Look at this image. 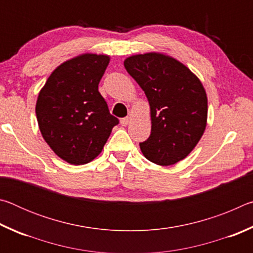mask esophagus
I'll list each match as a JSON object with an SVG mask.
<instances>
[{
  "label": "esophagus",
  "instance_id": "34e87169",
  "mask_svg": "<svg viewBox=\"0 0 253 253\" xmlns=\"http://www.w3.org/2000/svg\"><path fill=\"white\" fill-rule=\"evenodd\" d=\"M130 122V117H125V118H122L121 119V125L122 126H127L128 124Z\"/></svg>",
  "mask_w": 253,
  "mask_h": 253
}]
</instances>
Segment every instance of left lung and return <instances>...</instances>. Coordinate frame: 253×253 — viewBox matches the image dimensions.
Listing matches in <instances>:
<instances>
[{"label":"left lung","instance_id":"obj_1","mask_svg":"<svg viewBox=\"0 0 253 253\" xmlns=\"http://www.w3.org/2000/svg\"><path fill=\"white\" fill-rule=\"evenodd\" d=\"M151 107V136L142 153L157 165L169 166L192 152L207 127L208 98L198 77L176 59L151 52L124 61Z\"/></svg>","mask_w":253,"mask_h":253}]
</instances>
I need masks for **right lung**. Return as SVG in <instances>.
Instances as JSON below:
<instances>
[{
  "instance_id": "right-lung-1",
  "label": "right lung",
  "mask_w": 253,
  "mask_h": 253,
  "mask_svg": "<svg viewBox=\"0 0 253 253\" xmlns=\"http://www.w3.org/2000/svg\"><path fill=\"white\" fill-rule=\"evenodd\" d=\"M109 60L108 55L92 53L68 60L50 75L38 97L36 114L42 137L70 164H87L96 158L119 123L98 91Z\"/></svg>"
}]
</instances>
